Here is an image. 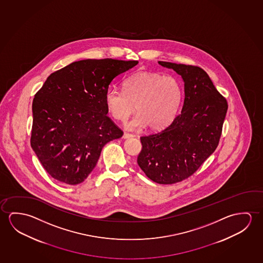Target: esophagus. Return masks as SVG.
<instances>
[{
    "mask_svg": "<svg viewBox=\"0 0 263 263\" xmlns=\"http://www.w3.org/2000/svg\"><path fill=\"white\" fill-rule=\"evenodd\" d=\"M134 137V135L130 134H123V139H129V138Z\"/></svg>",
    "mask_w": 263,
    "mask_h": 263,
    "instance_id": "obj_1",
    "label": "esophagus"
}]
</instances>
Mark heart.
I'll return each mask as SVG.
<instances>
[{
	"label": "heart",
	"mask_w": 263,
	"mask_h": 263,
	"mask_svg": "<svg viewBox=\"0 0 263 263\" xmlns=\"http://www.w3.org/2000/svg\"><path fill=\"white\" fill-rule=\"evenodd\" d=\"M179 81L172 76L139 72L123 82V90L108 88L105 104L110 116L124 121L135 111L137 116L126 124L134 129L147 125L148 129H164L175 120L182 102Z\"/></svg>",
	"instance_id": "b5f03b06"
}]
</instances>
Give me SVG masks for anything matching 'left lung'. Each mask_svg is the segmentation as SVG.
<instances>
[{"mask_svg":"<svg viewBox=\"0 0 263 263\" xmlns=\"http://www.w3.org/2000/svg\"><path fill=\"white\" fill-rule=\"evenodd\" d=\"M158 63L182 76L183 108L166 128L141 137L142 148L137 163L152 181L172 184L195 174L217 149L228 101L201 67Z\"/></svg>","mask_w":263,"mask_h":263,"instance_id":"8db88e82","label":"left lung"}]
</instances>
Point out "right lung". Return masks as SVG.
I'll list each match as a JSON object with an SVG mask.
<instances>
[{
  "mask_svg": "<svg viewBox=\"0 0 263 263\" xmlns=\"http://www.w3.org/2000/svg\"><path fill=\"white\" fill-rule=\"evenodd\" d=\"M137 64L112 59L71 63L52 73L36 92L30 142L54 179L82 183L105 144L123 135L107 115L105 95L116 77Z\"/></svg>",
  "mask_w": 263,
  "mask_h": 263,
  "instance_id": "1",
  "label": "right lung"
}]
</instances>
